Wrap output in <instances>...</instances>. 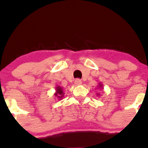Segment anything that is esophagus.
I'll return each mask as SVG.
<instances>
[{"label": "esophagus", "instance_id": "1", "mask_svg": "<svg viewBox=\"0 0 148 148\" xmlns=\"http://www.w3.org/2000/svg\"><path fill=\"white\" fill-rule=\"evenodd\" d=\"M75 84L77 85H80L82 84V81H81L80 79H76V80H75Z\"/></svg>", "mask_w": 148, "mask_h": 148}]
</instances>
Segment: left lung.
<instances>
[{"mask_svg":"<svg viewBox=\"0 0 148 148\" xmlns=\"http://www.w3.org/2000/svg\"><path fill=\"white\" fill-rule=\"evenodd\" d=\"M97 86H98V87H99V88L100 89V90H101V88H103V89H104V87H103V85H102V84L101 83V82H100V83L98 84V85H97ZM97 95L98 96H99V94L98 93V94H97Z\"/></svg>","mask_w":148,"mask_h":148,"instance_id":"obj_1","label":"left lung"}]
</instances>
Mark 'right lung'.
Wrapping results in <instances>:
<instances>
[{
  "mask_svg": "<svg viewBox=\"0 0 148 148\" xmlns=\"http://www.w3.org/2000/svg\"><path fill=\"white\" fill-rule=\"evenodd\" d=\"M54 96L56 97L58 100L61 99L64 96V92L63 91V88L60 86H57L56 87V92L54 93Z\"/></svg>",
  "mask_w": 148,
  "mask_h": 148,
  "instance_id": "right-lung-1",
  "label": "right lung"
}]
</instances>
